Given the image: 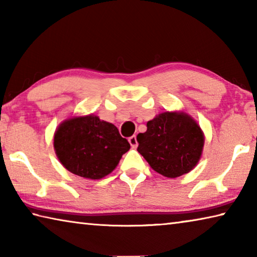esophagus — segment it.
Instances as JSON below:
<instances>
[{
	"instance_id": "esophagus-1",
	"label": "esophagus",
	"mask_w": 257,
	"mask_h": 257,
	"mask_svg": "<svg viewBox=\"0 0 257 257\" xmlns=\"http://www.w3.org/2000/svg\"><path fill=\"white\" fill-rule=\"evenodd\" d=\"M128 141H129V144H130V146L133 147V149H136L137 147V145H138V143H137V138H136V136H132V137H129L128 138Z\"/></svg>"
}]
</instances>
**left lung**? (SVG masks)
<instances>
[{"label": "left lung", "instance_id": "obj_1", "mask_svg": "<svg viewBox=\"0 0 257 257\" xmlns=\"http://www.w3.org/2000/svg\"><path fill=\"white\" fill-rule=\"evenodd\" d=\"M138 153L160 175L177 178L197 164L204 146V135L188 114L161 113L147 122V130L137 136Z\"/></svg>", "mask_w": 257, "mask_h": 257}]
</instances>
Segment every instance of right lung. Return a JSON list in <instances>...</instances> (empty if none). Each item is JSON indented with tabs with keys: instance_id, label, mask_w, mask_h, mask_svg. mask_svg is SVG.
I'll return each mask as SVG.
<instances>
[{
	"instance_id": "right-lung-1",
	"label": "right lung",
	"mask_w": 257,
	"mask_h": 257,
	"mask_svg": "<svg viewBox=\"0 0 257 257\" xmlns=\"http://www.w3.org/2000/svg\"><path fill=\"white\" fill-rule=\"evenodd\" d=\"M54 149L67 170L96 180L114 170L130 144L114 124L92 114L64 121L55 132Z\"/></svg>"
}]
</instances>
